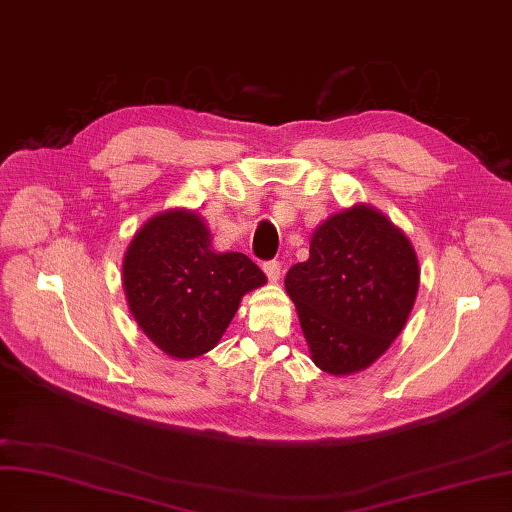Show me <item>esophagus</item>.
<instances>
[{
    "label": "esophagus",
    "instance_id": "34e87169",
    "mask_svg": "<svg viewBox=\"0 0 512 512\" xmlns=\"http://www.w3.org/2000/svg\"><path fill=\"white\" fill-rule=\"evenodd\" d=\"M264 272L270 279V283H276L281 279V261H268V264L264 266Z\"/></svg>",
    "mask_w": 512,
    "mask_h": 512
}]
</instances>
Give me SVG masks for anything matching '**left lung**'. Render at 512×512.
<instances>
[{"instance_id":"obj_1","label":"left lung","mask_w":512,"mask_h":512,"mask_svg":"<svg viewBox=\"0 0 512 512\" xmlns=\"http://www.w3.org/2000/svg\"><path fill=\"white\" fill-rule=\"evenodd\" d=\"M420 266L410 238L369 203L328 216L285 289L315 367L354 375L388 352L410 317Z\"/></svg>"}]
</instances>
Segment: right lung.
I'll return each mask as SVG.
<instances>
[{
	"mask_svg": "<svg viewBox=\"0 0 512 512\" xmlns=\"http://www.w3.org/2000/svg\"><path fill=\"white\" fill-rule=\"evenodd\" d=\"M266 281L244 253H216L206 221L186 208L148 218L122 261L130 313L160 352L178 360L214 349L242 298Z\"/></svg>",
	"mask_w": 512,
	"mask_h": 512,
	"instance_id": "1",
	"label": "right lung"
}]
</instances>
